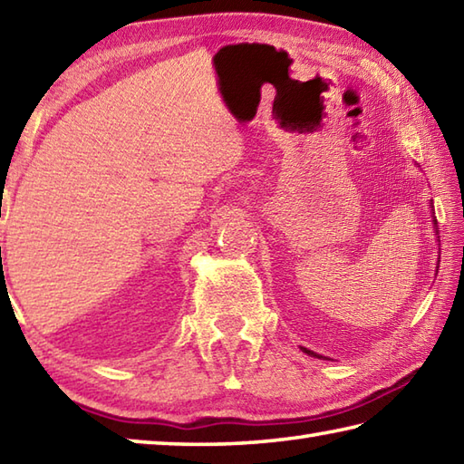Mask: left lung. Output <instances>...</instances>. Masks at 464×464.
Returning <instances> with one entry per match:
<instances>
[{
  "label": "left lung",
  "instance_id": "left-lung-1",
  "mask_svg": "<svg viewBox=\"0 0 464 464\" xmlns=\"http://www.w3.org/2000/svg\"><path fill=\"white\" fill-rule=\"evenodd\" d=\"M439 229V227H437V221H434V231H437ZM437 235H439V231H437ZM305 353H310V356H314V358H322L320 356V353H315V352H312V350H307V348H302Z\"/></svg>",
  "mask_w": 464,
  "mask_h": 464
}]
</instances>
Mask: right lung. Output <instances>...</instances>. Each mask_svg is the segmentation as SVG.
<instances>
[{"instance_id":"1","label":"right lung","mask_w":464,"mask_h":464,"mask_svg":"<svg viewBox=\"0 0 464 464\" xmlns=\"http://www.w3.org/2000/svg\"><path fill=\"white\" fill-rule=\"evenodd\" d=\"M0 251H2V249H0Z\"/></svg>"}]
</instances>
